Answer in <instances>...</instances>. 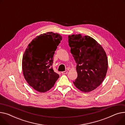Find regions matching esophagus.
Segmentation results:
<instances>
[{
	"mask_svg": "<svg viewBox=\"0 0 125 125\" xmlns=\"http://www.w3.org/2000/svg\"><path fill=\"white\" fill-rule=\"evenodd\" d=\"M62 74L64 75V74H67L68 73V71H63V72H62Z\"/></svg>",
	"mask_w": 125,
	"mask_h": 125,
	"instance_id": "esophagus-1",
	"label": "esophagus"
}]
</instances>
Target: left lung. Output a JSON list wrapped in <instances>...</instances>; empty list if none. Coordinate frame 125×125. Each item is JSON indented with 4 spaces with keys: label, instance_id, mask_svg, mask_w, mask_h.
I'll return each mask as SVG.
<instances>
[{
    "label": "left lung",
    "instance_id": "left-lung-1",
    "mask_svg": "<svg viewBox=\"0 0 125 125\" xmlns=\"http://www.w3.org/2000/svg\"><path fill=\"white\" fill-rule=\"evenodd\" d=\"M68 41L77 63L78 77L73 83L82 92L93 91L102 83L106 75L108 61L105 51L89 36L69 35Z\"/></svg>",
    "mask_w": 125,
    "mask_h": 125
}]
</instances>
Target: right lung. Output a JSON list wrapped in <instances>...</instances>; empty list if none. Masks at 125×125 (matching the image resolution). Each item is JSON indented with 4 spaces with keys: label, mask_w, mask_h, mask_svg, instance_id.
I'll use <instances>...</instances> for the list:
<instances>
[{
    "label": "right lung",
    "mask_w": 125,
    "mask_h": 125,
    "mask_svg": "<svg viewBox=\"0 0 125 125\" xmlns=\"http://www.w3.org/2000/svg\"><path fill=\"white\" fill-rule=\"evenodd\" d=\"M62 36L49 32L37 36L24 52L22 60L23 75L30 86L40 92L49 90L59 78L52 68L53 57Z\"/></svg>",
    "instance_id": "1"
}]
</instances>
